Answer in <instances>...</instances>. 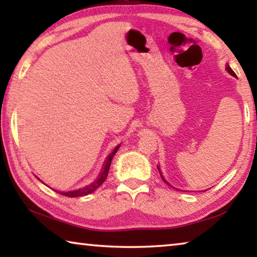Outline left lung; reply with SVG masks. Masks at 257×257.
Here are the masks:
<instances>
[{"label":"left lung","instance_id":"left-lung-1","mask_svg":"<svg viewBox=\"0 0 257 257\" xmlns=\"http://www.w3.org/2000/svg\"><path fill=\"white\" fill-rule=\"evenodd\" d=\"M226 71H227V72H229V73H230V74H231L232 76L237 77V75H235V73H234L233 71H232V70H231V67L229 66V65H227V66H226ZM158 169H159V168H158ZM159 172H160V169H159ZM160 175H161V178H162V180H164V182H165V183H167V184H168V185H170V184H169V183H168V182H167V181L165 180V178H164V176H162V174H161V173H160Z\"/></svg>","mask_w":257,"mask_h":257}]
</instances>
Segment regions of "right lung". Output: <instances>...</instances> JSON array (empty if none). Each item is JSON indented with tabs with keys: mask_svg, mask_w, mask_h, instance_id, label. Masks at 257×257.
Returning <instances> with one entry per match:
<instances>
[{
	"mask_svg": "<svg viewBox=\"0 0 257 257\" xmlns=\"http://www.w3.org/2000/svg\"><path fill=\"white\" fill-rule=\"evenodd\" d=\"M119 148H120V145H117L116 148L113 150V152L107 157L106 161H105V164H104V168H103V170H101L99 177L97 178L96 182H93L92 184H90V185L82 187V189H79V190H75V191H70V192H58V193L62 194V195H65V197L77 198V197H82V195L90 194V193L93 192V191H96L101 184H103V183L105 182V180H106L108 170H109V167H111L112 159L114 157V154L117 152V150H119Z\"/></svg>",
	"mask_w": 257,
	"mask_h": 257,
	"instance_id": "right-lung-1",
	"label": "right lung"
}]
</instances>
